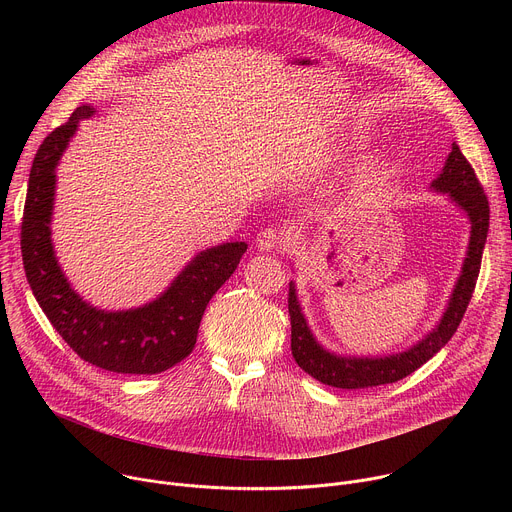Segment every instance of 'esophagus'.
<instances>
[{
    "label": "esophagus",
    "mask_w": 512,
    "mask_h": 512,
    "mask_svg": "<svg viewBox=\"0 0 512 512\" xmlns=\"http://www.w3.org/2000/svg\"><path fill=\"white\" fill-rule=\"evenodd\" d=\"M257 247L259 251H277L281 247V233L275 229H265L257 235Z\"/></svg>",
    "instance_id": "obj_1"
}]
</instances>
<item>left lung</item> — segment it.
<instances>
[{
	"label": "left lung",
	"mask_w": 512,
	"mask_h": 512,
	"mask_svg": "<svg viewBox=\"0 0 512 512\" xmlns=\"http://www.w3.org/2000/svg\"><path fill=\"white\" fill-rule=\"evenodd\" d=\"M431 188L440 194H448L450 200L466 212L470 221V241L462 263L460 277L452 289V296L444 310L442 320L435 324L419 342L411 348L387 354V356H344L326 350L312 334L306 316L302 312L296 283L289 281V320H291V354L300 369H304L316 381L336 389H367L377 385H389L405 379L421 364H425L435 352H440L454 332L458 330L464 312L472 300V291L480 273L482 251L488 235L490 208L488 198L460 152L458 143H452V152L444 164L442 174L431 182Z\"/></svg>",
	"instance_id": "1"
}]
</instances>
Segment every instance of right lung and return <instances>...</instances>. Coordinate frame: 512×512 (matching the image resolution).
<instances>
[{
  "mask_svg": "<svg viewBox=\"0 0 512 512\" xmlns=\"http://www.w3.org/2000/svg\"><path fill=\"white\" fill-rule=\"evenodd\" d=\"M95 115L81 105L56 127L34 158L22 221V259L32 294L62 340L83 360L121 375H156L186 358L210 298L237 269L247 243L200 251L150 304L107 312L85 302L64 277L52 245L56 166L79 123Z\"/></svg>",
  "mask_w": 512,
  "mask_h": 512,
  "instance_id": "right-lung-1",
  "label": "right lung"
}]
</instances>
